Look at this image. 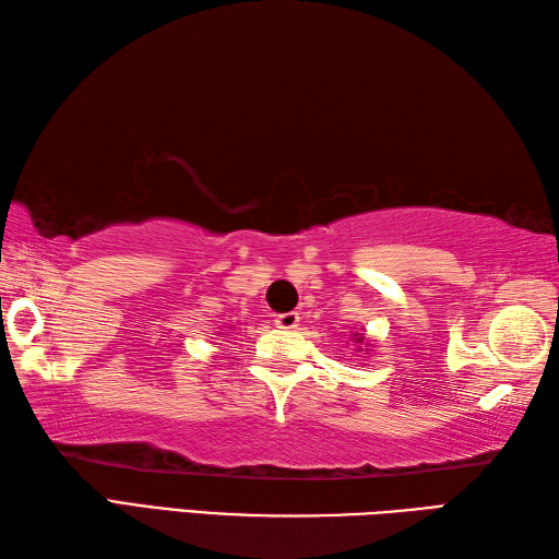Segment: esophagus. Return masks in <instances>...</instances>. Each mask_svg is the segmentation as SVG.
<instances>
[{
    "mask_svg": "<svg viewBox=\"0 0 559 559\" xmlns=\"http://www.w3.org/2000/svg\"><path fill=\"white\" fill-rule=\"evenodd\" d=\"M273 322H276L278 329L293 331V329L300 326V314L298 312H286V314H278L276 319H273Z\"/></svg>",
    "mask_w": 559,
    "mask_h": 559,
    "instance_id": "obj_1",
    "label": "esophagus"
}]
</instances>
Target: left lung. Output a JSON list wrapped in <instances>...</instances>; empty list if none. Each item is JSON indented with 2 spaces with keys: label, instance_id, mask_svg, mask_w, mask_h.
Listing matches in <instances>:
<instances>
[{
  "label": "left lung",
  "instance_id": "1",
  "mask_svg": "<svg viewBox=\"0 0 559 559\" xmlns=\"http://www.w3.org/2000/svg\"><path fill=\"white\" fill-rule=\"evenodd\" d=\"M350 341L355 343V353L367 355V353H370V348H372V343L365 338V334H358V331H355V334H350Z\"/></svg>",
  "mask_w": 559,
  "mask_h": 559
}]
</instances>
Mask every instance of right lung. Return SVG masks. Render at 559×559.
Here are the masks:
<instances>
[{"label": "right lung", "mask_w": 559, "mask_h": 559, "mask_svg": "<svg viewBox=\"0 0 559 559\" xmlns=\"http://www.w3.org/2000/svg\"><path fill=\"white\" fill-rule=\"evenodd\" d=\"M230 329H233V326H230Z\"/></svg>", "instance_id": "add662e5"}]
</instances>
